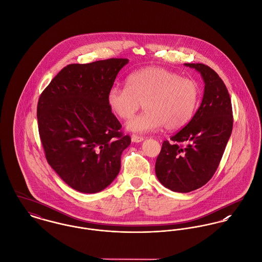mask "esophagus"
I'll use <instances>...</instances> for the list:
<instances>
[{"instance_id":"obj_1","label":"esophagus","mask_w":262,"mask_h":262,"mask_svg":"<svg viewBox=\"0 0 262 262\" xmlns=\"http://www.w3.org/2000/svg\"><path fill=\"white\" fill-rule=\"evenodd\" d=\"M143 141H144L143 137H140V136H137V135H133L132 136V142L133 143H141Z\"/></svg>"}]
</instances>
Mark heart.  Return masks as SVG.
<instances>
[{"label":"heart","instance_id":"1","mask_svg":"<svg viewBox=\"0 0 262 262\" xmlns=\"http://www.w3.org/2000/svg\"><path fill=\"white\" fill-rule=\"evenodd\" d=\"M199 100L196 80L160 66L132 73L126 86L116 84L106 96L110 110L120 119L134 117L143 103L145 112L126 123V129L134 133H147L163 125L167 130L181 129L194 117Z\"/></svg>","mask_w":262,"mask_h":262}]
</instances>
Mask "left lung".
<instances>
[{
  "mask_svg": "<svg viewBox=\"0 0 262 262\" xmlns=\"http://www.w3.org/2000/svg\"><path fill=\"white\" fill-rule=\"evenodd\" d=\"M198 71L205 88L200 107L190 122L165 141L156 174L166 188L188 193L204 186L216 172L233 127L230 95L219 75L201 63H185Z\"/></svg>",
  "mask_w": 262,
  "mask_h": 262,
  "instance_id": "8db88e82",
  "label": "left lung"
}]
</instances>
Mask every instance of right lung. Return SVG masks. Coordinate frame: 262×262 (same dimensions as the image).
I'll return each mask as SVG.
<instances>
[{"mask_svg": "<svg viewBox=\"0 0 262 262\" xmlns=\"http://www.w3.org/2000/svg\"><path fill=\"white\" fill-rule=\"evenodd\" d=\"M127 59L69 64L39 97V135L48 164L72 189L97 193L120 170L129 136L107 105V92Z\"/></svg>", "mask_w": 262, "mask_h": 262, "instance_id": "obj_1", "label": "right lung"}]
</instances>
